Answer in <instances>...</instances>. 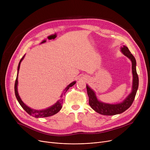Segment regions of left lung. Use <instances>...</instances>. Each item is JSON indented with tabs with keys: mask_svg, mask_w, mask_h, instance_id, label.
Masks as SVG:
<instances>
[{
	"mask_svg": "<svg viewBox=\"0 0 150 150\" xmlns=\"http://www.w3.org/2000/svg\"><path fill=\"white\" fill-rule=\"evenodd\" d=\"M121 52L127 57L132 62V91L122 102L118 104H109L99 101L96 93L88 84H86L88 95L89 97V103L90 106L97 112L105 115H114L119 114L127 110L133 103L135 98L137 91L139 87V77L136 71V61L134 57L131 53L128 48L125 45L121 47Z\"/></svg>",
	"mask_w": 150,
	"mask_h": 150,
	"instance_id": "left-lung-1",
	"label": "left lung"
}]
</instances>
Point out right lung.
Returning <instances> with one entry per match:
<instances>
[{
	"label": "right lung",
	"mask_w": 150,
	"mask_h": 150,
	"mask_svg": "<svg viewBox=\"0 0 150 150\" xmlns=\"http://www.w3.org/2000/svg\"><path fill=\"white\" fill-rule=\"evenodd\" d=\"M25 54L23 55V57L22 58V59L20 60V62L19 63L18 65V74H17V77L15 81V84H14V92H15V95H16V97L18 102L19 103L20 105L22 106V108L25 110V111L30 115L33 116L34 117L36 118H41V117H50L52 115H53L54 114H56L57 113H58L62 108V104L63 102V100L62 98H61L60 100H59L58 101H57V102L55 104H54L53 106L45 109H42V110H36V109H31L30 107L27 106L25 103H23V102L22 101L21 98H20L19 93L18 92V73H19V68H20V65H21V62H22V61L23 60V59L24 58ZM76 83V81H73L72 83H71L70 84H69L67 87L64 89V91H63V93L61 94V98H62L63 97V94H65V93L67 91V90L73 86Z\"/></svg>",
	"instance_id": "obj_1"
}]
</instances>
